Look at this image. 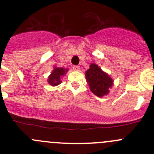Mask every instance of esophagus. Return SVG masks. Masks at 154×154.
Segmentation results:
<instances>
[{
	"label": "esophagus",
	"mask_w": 154,
	"mask_h": 154,
	"mask_svg": "<svg viewBox=\"0 0 154 154\" xmlns=\"http://www.w3.org/2000/svg\"><path fill=\"white\" fill-rule=\"evenodd\" d=\"M73 69H74V71H80V68L79 66H73Z\"/></svg>",
	"instance_id": "obj_1"
}]
</instances>
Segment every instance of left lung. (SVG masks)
I'll return each mask as SVG.
<instances>
[{"label":"left lung","instance_id":"obj_1","mask_svg":"<svg viewBox=\"0 0 154 154\" xmlns=\"http://www.w3.org/2000/svg\"><path fill=\"white\" fill-rule=\"evenodd\" d=\"M86 79L91 91L97 97L107 95L113 85L112 79L94 63H91L86 71Z\"/></svg>","mask_w":154,"mask_h":154}]
</instances>
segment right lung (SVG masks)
Returning a JSON list of instances; mask_svg holds the SVG:
<instances>
[{"instance_id": "add662e5", "label": "right lung", "mask_w": 154, "mask_h": 154, "mask_svg": "<svg viewBox=\"0 0 154 154\" xmlns=\"http://www.w3.org/2000/svg\"><path fill=\"white\" fill-rule=\"evenodd\" d=\"M68 68L54 67V69L51 72V75L48 77V82L51 86H56L61 83V77L64 76L67 73Z\"/></svg>"}]
</instances>
